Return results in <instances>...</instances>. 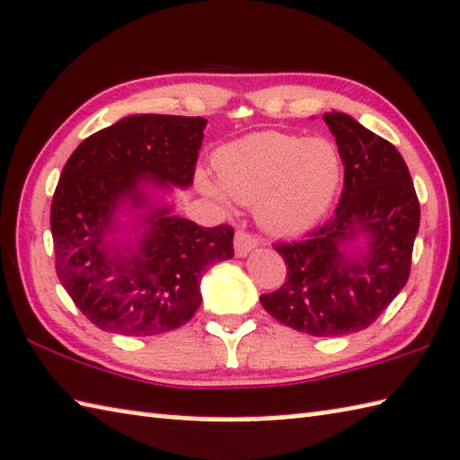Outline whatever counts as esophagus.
<instances>
[{"instance_id":"1","label":"esophagus","mask_w":460,"mask_h":460,"mask_svg":"<svg viewBox=\"0 0 460 460\" xmlns=\"http://www.w3.org/2000/svg\"><path fill=\"white\" fill-rule=\"evenodd\" d=\"M258 243H260L258 237H253L252 233L237 231V235H235V256L245 258L252 250H256Z\"/></svg>"}]
</instances>
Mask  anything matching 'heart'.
Segmentation results:
<instances>
[{
  "label": "heart",
  "mask_w": 460,
  "mask_h": 460,
  "mask_svg": "<svg viewBox=\"0 0 460 460\" xmlns=\"http://www.w3.org/2000/svg\"><path fill=\"white\" fill-rule=\"evenodd\" d=\"M215 170L233 200L258 202L260 223L268 231L295 235L322 218L338 192L341 157L322 137L253 133L215 153ZM204 194L225 200L215 181L199 176Z\"/></svg>",
  "instance_id": "b5f03b06"
}]
</instances>
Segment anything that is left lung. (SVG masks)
Returning a JSON list of instances; mask_svg holds the SVG:
<instances>
[{
    "instance_id": "8db88e82",
    "label": "left lung",
    "mask_w": 460,
    "mask_h": 460,
    "mask_svg": "<svg viewBox=\"0 0 460 460\" xmlns=\"http://www.w3.org/2000/svg\"><path fill=\"white\" fill-rule=\"evenodd\" d=\"M344 164L332 218L301 242L276 243L287 280L260 303L296 332L333 338L375 322L410 279L420 202L401 153L344 112H325ZM363 239L362 246L355 242Z\"/></svg>"
}]
</instances>
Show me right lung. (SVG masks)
<instances>
[{
    "instance_id": "1",
    "label": "right lung",
    "mask_w": 460,
    "mask_h": 460,
    "mask_svg": "<svg viewBox=\"0 0 460 460\" xmlns=\"http://www.w3.org/2000/svg\"><path fill=\"white\" fill-rule=\"evenodd\" d=\"M204 127L200 116L133 114L87 137L65 164L50 204L55 268L100 330H178L200 307L202 274L233 258V227H200L147 192L192 184ZM120 206L136 218L122 243Z\"/></svg>"
}]
</instances>
